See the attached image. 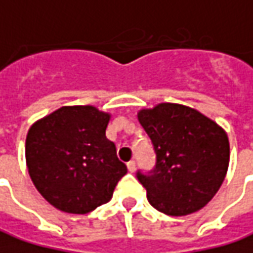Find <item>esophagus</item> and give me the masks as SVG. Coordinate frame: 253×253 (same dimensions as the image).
<instances>
[{
	"instance_id": "34e87169",
	"label": "esophagus",
	"mask_w": 253,
	"mask_h": 253,
	"mask_svg": "<svg viewBox=\"0 0 253 253\" xmlns=\"http://www.w3.org/2000/svg\"><path fill=\"white\" fill-rule=\"evenodd\" d=\"M127 170L130 171V172H134V170H136V163L133 160L127 163Z\"/></svg>"
}]
</instances>
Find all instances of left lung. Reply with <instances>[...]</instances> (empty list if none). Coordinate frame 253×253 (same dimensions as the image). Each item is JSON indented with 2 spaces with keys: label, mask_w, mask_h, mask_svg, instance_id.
I'll return each mask as SVG.
<instances>
[{
  "label": "left lung",
  "mask_w": 253,
  "mask_h": 253,
  "mask_svg": "<svg viewBox=\"0 0 253 253\" xmlns=\"http://www.w3.org/2000/svg\"><path fill=\"white\" fill-rule=\"evenodd\" d=\"M153 143L156 167L138 181L157 211L182 216L201 210L224 181L229 164L225 130L188 106L160 103L138 112Z\"/></svg>",
  "instance_id": "1"
}]
</instances>
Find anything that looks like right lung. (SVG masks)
Returning a JSON list of instances; mask_svg holds the SVG:
<instances>
[{
    "label": "right lung",
    "instance_id": "add662e5",
    "mask_svg": "<svg viewBox=\"0 0 253 253\" xmlns=\"http://www.w3.org/2000/svg\"><path fill=\"white\" fill-rule=\"evenodd\" d=\"M110 115L93 106H63L34 123L25 159L31 180L55 208L87 214L109 203L127 167L106 137Z\"/></svg>",
    "mask_w": 253,
    "mask_h": 253
}]
</instances>
